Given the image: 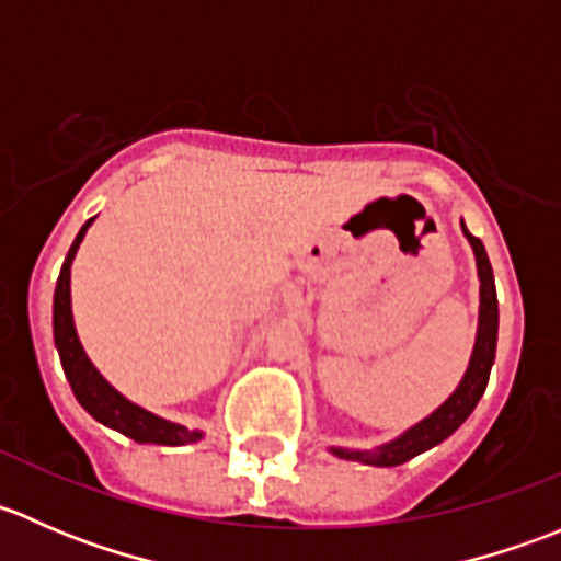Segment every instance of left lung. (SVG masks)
Wrapping results in <instances>:
<instances>
[{
    "label": "left lung",
    "mask_w": 561,
    "mask_h": 561,
    "mask_svg": "<svg viewBox=\"0 0 561 561\" xmlns=\"http://www.w3.org/2000/svg\"><path fill=\"white\" fill-rule=\"evenodd\" d=\"M463 236L472 244L474 263H478V276H480V317H478V339H474L472 358H469V369L463 375V380L458 382L448 401H445L439 410H434L432 415L423 417L417 426L407 428L399 439L393 443L380 445L375 450H344V448H331L339 458H347V461H360L371 463V467H396V463H404L410 458H415L423 450L434 448L443 439H448L450 434L472 415V410L478 407L480 396L485 393L489 386L491 366H494L496 355V331H500V307H496V287H494V271H491L489 254H485L483 241L474 239L467 230V225L461 222Z\"/></svg>",
    "instance_id": "1"
}]
</instances>
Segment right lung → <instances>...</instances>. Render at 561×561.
I'll return each instance as SVG.
<instances>
[{"instance_id":"add662e5","label":"right lung","mask_w":561,"mask_h":561,"mask_svg":"<svg viewBox=\"0 0 561 561\" xmlns=\"http://www.w3.org/2000/svg\"><path fill=\"white\" fill-rule=\"evenodd\" d=\"M94 219H89L81 228V233L72 241L67 260L61 263V274L56 279V293H54V342L59 350L61 366H65V375L70 380L72 393L81 401L83 410L92 417H98L105 426L116 428L124 437L135 439V443H149V445H190L197 443L203 437L201 432H190V428L179 426V423L165 421V417H157L151 412H146L144 407L133 404V401L124 399L118 390H113L103 380L98 369L92 366V360L83 353L81 342H78L76 325H72V307H70V265L76 257L78 247H81L83 236H87L89 225Z\"/></svg>"}]
</instances>
